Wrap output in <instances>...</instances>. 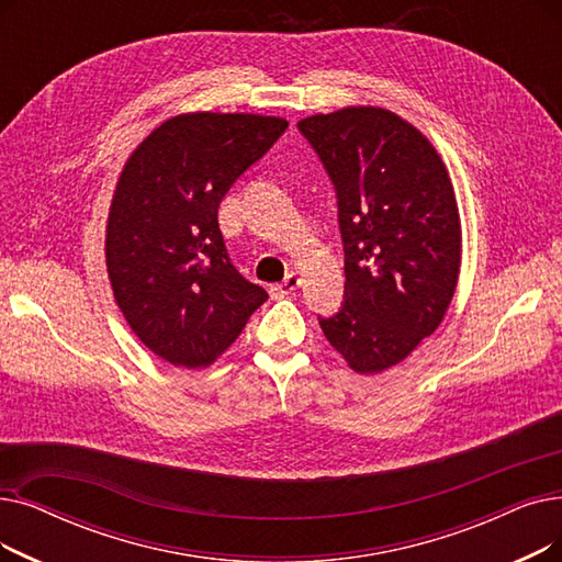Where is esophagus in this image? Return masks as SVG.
<instances>
[{"label":"esophagus","mask_w":562,"mask_h":562,"mask_svg":"<svg viewBox=\"0 0 562 562\" xmlns=\"http://www.w3.org/2000/svg\"><path fill=\"white\" fill-rule=\"evenodd\" d=\"M301 286V276L299 273H289L280 284H273L271 286V294L276 296V299H282V296H289V294H294V291Z\"/></svg>","instance_id":"obj_1"}]
</instances>
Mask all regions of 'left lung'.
<instances>
[{
	"label": "left lung",
	"instance_id": "obj_1",
	"mask_svg": "<svg viewBox=\"0 0 562 562\" xmlns=\"http://www.w3.org/2000/svg\"><path fill=\"white\" fill-rule=\"evenodd\" d=\"M337 194L345 303L322 330L358 374L402 362L443 322L461 263V223L431 142L383 108L299 121Z\"/></svg>",
	"mask_w": 562,
	"mask_h": 562
}]
</instances>
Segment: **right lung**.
I'll list each match as a JSON object with an SVG mask.
<instances>
[{
	"label": "right lung",
	"mask_w": 562,
	"mask_h": 562,
	"mask_svg": "<svg viewBox=\"0 0 562 562\" xmlns=\"http://www.w3.org/2000/svg\"><path fill=\"white\" fill-rule=\"evenodd\" d=\"M286 126L280 116L179 114L124 165L108 217V276L133 333L177 368L211 364L268 299L234 268L217 206Z\"/></svg>",
	"instance_id": "obj_1"
}]
</instances>
